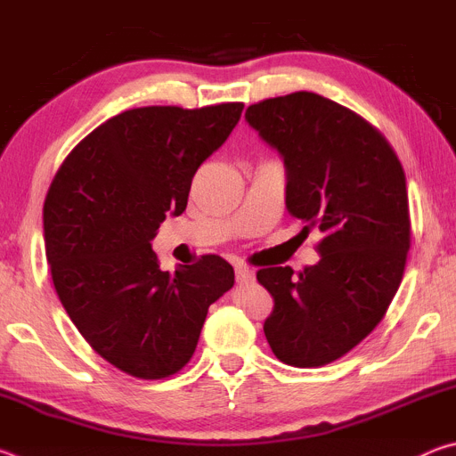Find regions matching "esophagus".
<instances>
[{"instance_id": "34e87169", "label": "esophagus", "mask_w": 456, "mask_h": 456, "mask_svg": "<svg viewBox=\"0 0 456 456\" xmlns=\"http://www.w3.org/2000/svg\"><path fill=\"white\" fill-rule=\"evenodd\" d=\"M235 277H237V281L247 283V281L256 280V272L247 265H235Z\"/></svg>"}]
</instances>
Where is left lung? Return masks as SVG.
Returning a JSON list of instances; mask_svg holds the SVG:
<instances>
[{
  "mask_svg": "<svg viewBox=\"0 0 456 456\" xmlns=\"http://www.w3.org/2000/svg\"><path fill=\"white\" fill-rule=\"evenodd\" d=\"M245 120L281 154L291 217L322 233L315 265L257 272L273 297L265 338L283 364H330L380 323L403 281L411 249L403 165L370 122L314 92L251 104Z\"/></svg>",
  "mask_w": 456,
  "mask_h": 456,
  "instance_id": "obj_1",
  "label": "left lung"
}]
</instances>
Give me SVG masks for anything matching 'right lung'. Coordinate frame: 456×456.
I'll list each match as a JSON object with an SVG mask.
<instances>
[{
  "label": "right lung",
  "mask_w": 456,
  "mask_h": 456,
  "mask_svg": "<svg viewBox=\"0 0 456 456\" xmlns=\"http://www.w3.org/2000/svg\"><path fill=\"white\" fill-rule=\"evenodd\" d=\"M243 104L144 106L76 144L44 203L45 257L61 305L106 362L142 380L179 372L209 305L235 273L205 256L175 273L151 241L167 213L187 209L192 176L241 118Z\"/></svg>",
  "instance_id": "add662e5"
}]
</instances>
